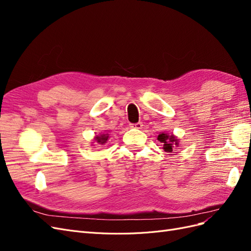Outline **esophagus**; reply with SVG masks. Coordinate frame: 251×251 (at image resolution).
<instances>
[{"label":"esophagus","mask_w":251,"mask_h":251,"mask_svg":"<svg viewBox=\"0 0 251 251\" xmlns=\"http://www.w3.org/2000/svg\"><path fill=\"white\" fill-rule=\"evenodd\" d=\"M131 126L132 127H134V128H138V130H140V128H142V126H143V124L142 123H137V124H133V125H131Z\"/></svg>","instance_id":"obj_1"}]
</instances>
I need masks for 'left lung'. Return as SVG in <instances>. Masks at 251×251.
I'll use <instances>...</instances> for the list:
<instances>
[{"instance_id": "left-lung-1", "label": "left lung", "mask_w": 251, "mask_h": 251, "mask_svg": "<svg viewBox=\"0 0 251 251\" xmlns=\"http://www.w3.org/2000/svg\"><path fill=\"white\" fill-rule=\"evenodd\" d=\"M158 140L163 143V150L165 151H169V153L173 151L174 146H178V139L175 138V136L173 135L170 136L168 134L161 133L158 135Z\"/></svg>"}]
</instances>
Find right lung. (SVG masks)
I'll list each match as a JSON object with an SVG mask.
<instances>
[{
  "label": "right lung",
  "instance_id": "add662e5",
  "mask_svg": "<svg viewBox=\"0 0 251 251\" xmlns=\"http://www.w3.org/2000/svg\"><path fill=\"white\" fill-rule=\"evenodd\" d=\"M108 138H109V135H108V134H102V135H100V136H96L95 140H96L98 143L103 144V143L107 142Z\"/></svg>",
  "mask_w": 251,
  "mask_h": 251
}]
</instances>
